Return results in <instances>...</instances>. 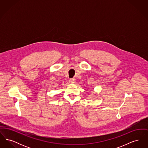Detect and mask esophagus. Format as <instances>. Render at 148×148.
Returning a JSON list of instances; mask_svg holds the SVG:
<instances>
[{
    "label": "esophagus",
    "instance_id": "obj_1",
    "mask_svg": "<svg viewBox=\"0 0 148 148\" xmlns=\"http://www.w3.org/2000/svg\"><path fill=\"white\" fill-rule=\"evenodd\" d=\"M69 82H70V83H72V84L75 83V79H71L69 80Z\"/></svg>",
    "mask_w": 148,
    "mask_h": 148
}]
</instances>
